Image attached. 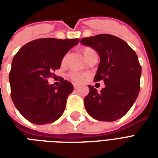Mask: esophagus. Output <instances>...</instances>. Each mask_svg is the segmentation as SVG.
I'll return each instance as SVG.
<instances>
[{
	"label": "esophagus",
	"instance_id": "obj_1",
	"mask_svg": "<svg viewBox=\"0 0 158 158\" xmlns=\"http://www.w3.org/2000/svg\"><path fill=\"white\" fill-rule=\"evenodd\" d=\"M78 87H79V86L77 85L76 84H73V88H74V89H78Z\"/></svg>",
	"mask_w": 158,
	"mask_h": 158
}]
</instances>
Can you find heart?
<instances>
[{
	"instance_id": "b5f03b06",
	"label": "heart",
	"mask_w": 158,
	"mask_h": 158,
	"mask_svg": "<svg viewBox=\"0 0 158 158\" xmlns=\"http://www.w3.org/2000/svg\"><path fill=\"white\" fill-rule=\"evenodd\" d=\"M95 52H95L92 48H90V47H85V48L82 49L83 55H84V56H85V58L86 60H88L89 56L92 55L93 53H95ZM68 56H69V54H65L64 56L62 57V65L66 64L67 60H68ZM69 79H72L73 82L78 83V84H81V83H83L84 81H85V79H86L87 75L85 74V73H81L71 72L69 73Z\"/></svg>"
}]
</instances>
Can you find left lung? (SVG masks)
<instances>
[{"label":"left lung","mask_w":158,"mask_h":158,"mask_svg":"<svg viewBox=\"0 0 158 158\" xmlns=\"http://www.w3.org/2000/svg\"><path fill=\"white\" fill-rule=\"evenodd\" d=\"M80 43L99 54L101 62L94 81L102 79L106 85L100 92L89 85V92L84 99L87 113L99 121L121 118L139 95L141 66L138 56L124 40L112 35L86 37Z\"/></svg>","instance_id":"left-lung-1"}]
</instances>
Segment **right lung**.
<instances>
[{"label":"right lung","mask_w":158,"mask_h":158,"mask_svg":"<svg viewBox=\"0 0 158 158\" xmlns=\"http://www.w3.org/2000/svg\"><path fill=\"white\" fill-rule=\"evenodd\" d=\"M79 39L44 38L32 40L14 56L9 73L11 97L16 108L28 121L45 124L62 116L73 87L61 79L58 87L47 79L61 67L62 57Z\"/></svg>","instance_id":"add662e5"}]
</instances>
